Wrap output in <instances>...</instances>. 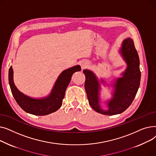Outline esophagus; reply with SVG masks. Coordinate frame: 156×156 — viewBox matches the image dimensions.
Masks as SVG:
<instances>
[{
    "label": "esophagus",
    "mask_w": 156,
    "mask_h": 156,
    "mask_svg": "<svg viewBox=\"0 0 156 156\" xmlns=\"http://www.w3.org/2000/svg\"><path fill=\"white\" fill-rule=\"evenodd\" d=\"M88 66V62H83L82 64H81V67H82L83 68H86Z\"/></svg>",
    "instance_id": "obj_1"
}]
</instances>
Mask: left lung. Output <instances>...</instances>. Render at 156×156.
I'll return each instance as SVG.
<instances>
[{
    "label": "left lung",
    "mask_w": 156,
    "mask_h": 156,
    "mask_svg": "<svg viewBox=\"0 0 156 156\" xmlns=\"http://www.w3.org/2000/svg\"><path fill=\"white\" fill-rule=\"evenodd\" d=\"M119 52L127 66L121 74L122 76L115 78L111 82L114 90L111 99L106 101L108 109H103L100 104L101 83L104 85L106 82L102 79L99 81L91 70H83L85 75V88L89 104L96 112L105 115H115L124 112L132 103L140 86V60L133 40L131 38H125L122 41Z\"/></svg>",
    "instance_id": "obj_1"
}]
</instances>
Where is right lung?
<instances>
[{"mask_svg": "<svg viewBox=\"0 0 156 156\" xmlns=\"http://www.w3.org/2000/svg\"><path fill=\"white\" fill-rule=\"evenodd\" d=\"M81 71L80 65L64 70L57 78L51 93L42 98H33L21 92L16 87L13 80L12 66L9 70V83L13 97L24 111L36 116H45L58 110L62 105V100L73 73Z\"/></svg>", "mask_w": 156, "mask_h": 156, "instance_id": "obj_1", "label": "right lung"}]
</instances>
